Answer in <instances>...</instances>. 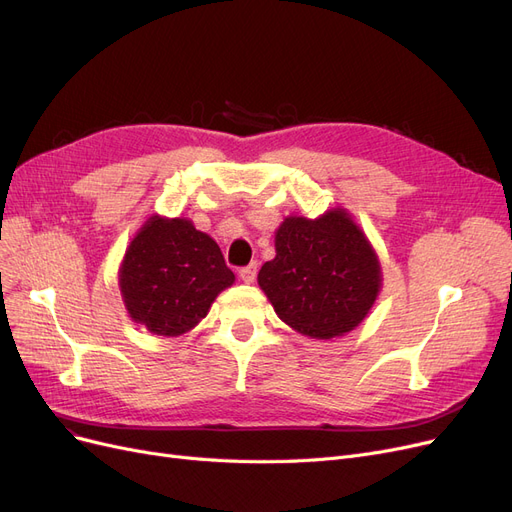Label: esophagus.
<instances>
[{
    "instance_id": "obj_1",
    "label": "esophagus",
    "mask_w": 512,
    "mask_h": 512,
    "mask_svg": "<svg viewBox=\"0 0 512 512\" xmlns=\"http://www.w3.org/2000/svg\"><path fill=\"white\" fill-rule=\"evenodd\" d=\"M238 274H240L242 282L253 284V282H255V276H257V263H251V265H247V268H242Z\"/></svg>"
}]
</instances>
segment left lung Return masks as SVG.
Returning <instances> with one entry per match:
<instances>
[{"mask_svg":"<svg viewBox=\"0 0 512 512\" xmlns=\"http://www.w3.org/2000/svg\"><path fill=\"white\" fill-rule=\"evenodd\" d=\"M257 280L278 318L311 339L353 330L383 282L379 257L345 209L286 217L276 230V257Z\"/></svg>","mask_w":512,"mask_h":512,"instance_id":"obj_1","label":"left lung"}]
</instances>
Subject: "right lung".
Returning <instances> with one entry per match:
<instances>
[{"label":"right lung","mask_w":512,"mask_h":512,"mask_svg":"<svg viewBox=\"0 0 512 512\" xmlns=\"http://www.w3.org/2000/svg\"><path fill=\"white\" fill-rule=\"evenodd\" d=\"M234 284L217 242L190 219L148 217L119 268L129 318L152 335L180 337L207 314L215 297Z\"/></svg>","instance_id":"1"}]
</instances>
